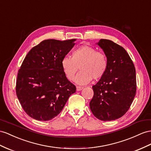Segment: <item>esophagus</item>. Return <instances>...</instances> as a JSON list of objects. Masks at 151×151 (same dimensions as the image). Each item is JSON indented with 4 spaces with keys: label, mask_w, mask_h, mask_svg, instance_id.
Listing matches in <instances>:
<instances>
[{
    "label": "esophagus",
    "mask_w": 151,
    "mask_h": 151,
    "mask_svg": "<svg viewBox=\"0 0 151 151\" xmlns=\"http://www.w3.org/2000/svg\"><path fill=\"white\" fill-rule=\"evenodd\" d=\"M83 88V87H81V86H76V91H80L81 90H82Z\"/></svg>",
    "instance_id": "esophagus-1"
}]
</instances>
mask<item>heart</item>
<instances>
[{
	"mask_svg": "<svg viewBox=\"0 0 151 151\" xmlns=\"http://www.w3.org/2000/svg\"><path fill=\"white\" fill-rule=\"evenodd\" d=\"M61 65L65 76L69 80H74L78 69L81 70L76 77V82L86 84L99 80L104 76L108 68L106 55L88 45H82L73 50L72 58L64 57Z\"/></svg>",
	"mask_w": 151,
	"mask_h": 151,
	"instance_id": "b5f03b06",
	"label": "heart"
}]
</instances>
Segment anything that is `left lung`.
<instances>
[{"label":"left lung","mask_w":151,"mask_h":151,"mask_svg":"<svg viewBox=\"0 0 151 151\" xmlns=\"http://www.w3.org/2000/svg\"><path fill=\"white\" fill-rule=\"evenodd\" d=\"M98 45L107 57L104 76L92 86L90 109L96 118L110 121L122 117L129 109L137 91L136 70L132 60L121 46L109 40H100Z\"/></svg>","instance_id":"obj_1"}]
</instances>
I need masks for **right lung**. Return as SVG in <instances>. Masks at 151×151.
Wrapping results in <instances>:
<instances>
[{"label": "right lung", "instance_id": "right-lung-1", "mask_svg": "<svg viewBox=\"0 0 151 151\" xmlns=\"http://www.w3.org/2000/svg\"><path fill=\"white\" fill-rule=\"evenodd\" d=\"M76 40H46L30 50L19 69L16 93L23 109L37 121L60 113L76 86L67 79L61 61Z\"/></svg>", "mask_w": 151, "mask_h": 151}]
</instances>
